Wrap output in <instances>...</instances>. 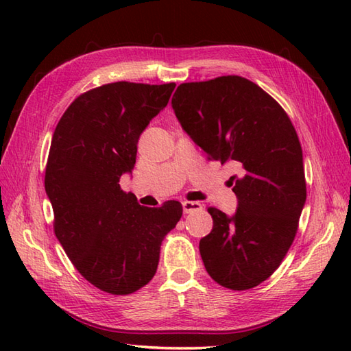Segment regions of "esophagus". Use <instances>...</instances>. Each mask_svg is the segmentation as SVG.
I'll return each instance as SVG.
<instances>
[{"label":"esophagus","mask_w":351,"mask_h":351,"mask_svg":"<svg viewBox=\"0 0 351 351\" xmlns=\"http://www.w3.org/2000/svg\"><path fill=\"white\" fill-rule=\"evenodd\" d=\"M182 210L185 214L197 213L202 210V205H200L199 202H190V200H185V202H182Z\"/></svg>","instance_id":"34e87169"}]
</instances>
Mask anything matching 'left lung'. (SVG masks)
<instances>
[{
    "instance_id": "1",
    "label": "left lung",
    "mask_w": 351,
    "mask_h": 351,
    "mask_svg": "<svg viewBox=\"0 0 351 351\" xmlns=\"http://www.w3.org/2000/svg\"><path fill=\"white\" fill-rule=\"evenodd\" d=\"M171 107L208 160L238 171L229 180L238 197L234 217L208 206L214 226L199 243L206 271L229 289L258 287L285 258L306 202L294 125L278 101L238 75L182 83Z\"/></svg>"
}]
</instances>
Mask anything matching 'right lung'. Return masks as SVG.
Here are the masks:
<instances>
[{
  "label": "right lung",
  "mask_w": 351,
  "mask_h": 351,
  "mask_svg": "<svg viewBox=\"0 0 351 351\" xmlns=\"http://www.w3.org/2000/svg\"><path fill=\"white\" fill-rule=\"evenodd\" d=\"M175 86L117 81L87 90L51 140L45 190L56 237L80 274L110 294H132L149 283L164 237L182 215L178 200L141 206L119 184L136 164L140 134Z\"/></svg>",
  "instance_id": "right-lung-1"
}]
</instances>
